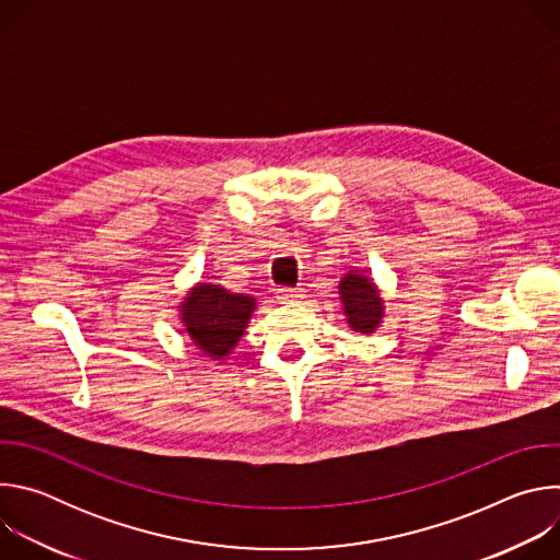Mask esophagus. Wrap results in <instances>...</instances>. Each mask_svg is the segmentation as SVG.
I'll return each mask as SVG.
<instances>
[{
    "mask_svg": "<svg viewBox=\"0 0 560 560\" xmlns=\"http://www.w3.org/2000/svg\"><path fill=\"white\" fill-rule=\"evenodd\" d=\"M303 296H305L303 288H279L277 290V299L283 301V303H292V301H299Z\"/></svg>",
    "mask_w": 560,
    "mask_h": 560,
    "instance_id": "34e87169",
    "label": "esophagus"
}]
</instances>
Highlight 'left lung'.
<instances>
[{
    "label": "left lung",
    "mask_w": 560,
    "mask_h": 560,
    "mask_svg": "<svg viewBox=\"0 0 560 560\" xmlns=\"http://www.w3.org/2000/svg\"><path fill=\"white\" fill-rule=\"evenodd\" d=\"M339 290L350 328L361 335L374 332L381 324L385 307L372 279L361 272H348L339 283Z\"/></svg>",
    "instance_id": "left-lung-1"
}]
</instances>
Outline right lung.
<instances>
[{"label":"right lung","mask_w":560,"mask_h":560,"mask_svg":"<svg viewBox=\"0 0 560 560\" xmlns=\"http://www.w3.org/2000/svg\"><path fill=\"white\" fill-rule=\"evenodd\" d=\"M257 301L248 294H232L221 285L199 283L182 303V324L186 332L212 359L230 354L244 337Z\"/></svg>","instance_id":"add662e5"}]
</instances>
